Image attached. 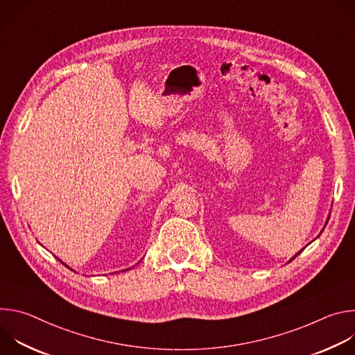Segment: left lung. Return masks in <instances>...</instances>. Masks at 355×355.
Returning <instances> with one entry per match:
<instances>
[{"label": "left lung", "mask_w": 355, "mask_h": 355, "mask_svg": "<svg viewBox=\"0 0 355 355\" xmlns=\"http://www.w3.org/2000/svg\"><path fill=\"white\" fill-rule=\"evenodd\" d=\"M299 252H300V251H299ZM299 252H297V254H299ZM297 254H296V256H297ZM296 256H295V257H296ZM295 257H292V260H293V259H295Z\"/></svg>", "instance_id": "left-lung-1"}]
</instances>
